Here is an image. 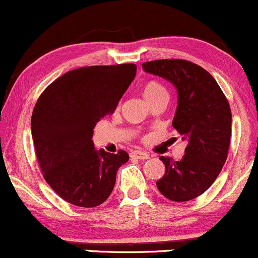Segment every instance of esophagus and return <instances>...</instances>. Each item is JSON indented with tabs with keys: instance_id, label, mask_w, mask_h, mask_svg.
<instances>
[{
	"instance_id": "34e87169",
	"label": "esophagus",
	"mask_w": 258,
	"mask_h": 258,
	"mask_svg": "<svg viewBox=\"0 0 258 258\" xmlns=\"http://www.w3.org/2000/svg\"><path fill=\"white\" fill-rule=\"evenodd\" d=\"M131 158H136L139 160H147L150 158V155L146 152H138V150H136V152L131 153Z\"/></svg>"
}]
</instances>
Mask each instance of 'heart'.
Segmentation results:
<instances>
[{"mask_svg":"<svg viewBox=\"0 0 258 258\" xmlns=\"http://www.w3.org/2000/svg\"><path fill=\"white\" fill-rule=\"evenodd\" d=\"M142 93H143L144 99L147 100L148 104L158 99L167 98L166 88L158 80H149V81H147L143 85V88H142Z\"/></svg>","mask_w":258,"mask_h":258,"instance_id":"1","label":"heart"}]
</instances>
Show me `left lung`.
Instances as JSON below:
<instances>
[{
    "label": "left lung",
    "instance_id": "obj_1",
    "mask_svg": "<svg viewBox=\"0 0 258 258\" xmlns=\"http://www.w3.org/2000/svg\"><path fill=\"white\" fill-rule=\"evenodd\" d=\"M142 67L176 87L178 105L172 126L186 142L182 160L160 158L166 172L156 186L172 201L195 199L212 185L227 160L232 133L229 103L214 76L191 61L159 59Z\"/></svg>",
    "mask_w": 258,
    "mask_h": 258
}]
</instances>
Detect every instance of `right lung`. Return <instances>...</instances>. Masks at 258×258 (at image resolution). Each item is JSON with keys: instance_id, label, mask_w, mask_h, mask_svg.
Masks as SVG:
<instances>
[{"instance_id": "add662e5", "label": "right lung", "mask_w": 258, "mask_h": 258, "mask_svg": "<svg viewBox=\"0 0 258 258\" xmlns=\"http://www.w3.org/2000/svg\"><path fill=\"white\" fill-rule=\"evenodd\" d=\"M136 64L93 65L65 73L38 97L31 133L41 171L61 199L80 207L99 206L114 189L128 154L94 149L93 128L111 114L131 85Z\"/></svg>"}]
</instances>
